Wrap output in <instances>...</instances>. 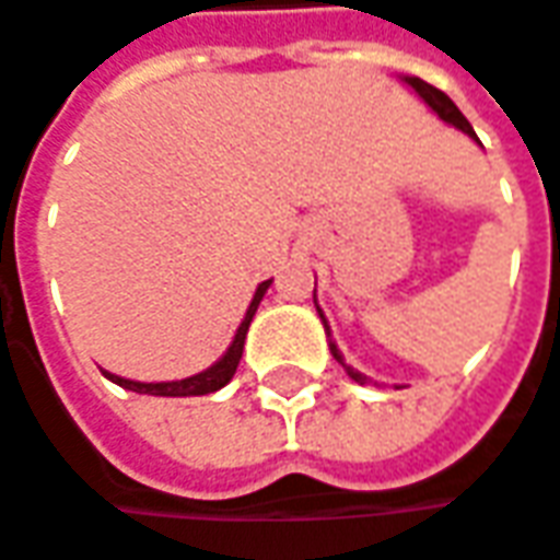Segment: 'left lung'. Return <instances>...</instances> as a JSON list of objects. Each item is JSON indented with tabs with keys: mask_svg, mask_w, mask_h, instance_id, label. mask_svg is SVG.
I'll use <instances>...</instances> for the list:
<instances>
[{
	"mask_svg": "<svg viewBox=\"0 0 560 560\" xmlns=\"http://www.w3.org/2000/svg\"><path fill=\"white\" fill-rule=\"evenodd\" d=\"M402 82L409 84L411 91H415V94H418V97H421V101H424V104H428V107H431L434 114L441 116L444 122H450V126H456L459 132H466V136H469L472 142H478L476 129L469 126V119L459 114V107H456V104H453V101L446 97L444 91H438L434 84L421 82V79H415V75H402ZM313 304H316V288H313ZM316 313H319V319H323V329H326V339H329V351H332V358H336V361H339V364L346 368L348 377L354 380V383H371V377H364L361 371H354L351 364H346L342 351H339V346H336V342H332V336H329V323H326V316H323V311H319V307H316Z\"/></svg>",
	"mask_w": 560,
	"mask_h": 560,
	"instance_id": "1",
	"label": "left lung"
}]
</instances>
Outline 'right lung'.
Instances as JSON below:
<instances>
[{"label":"right lung","instance_id":"add662e5","mask_svg":"<svg viewBox=\"0 0 560 560\" xmlns=\"http://www.w3.org/2000/svg\"><path fill=\"white\" fill-rule=\"evenodd\" d=\"M269 284H272V279L262 281V284L256 288V294H253V301H249V307H247V316H244V323L237 326V336H234V342L228 346V351H224V354L214 361L212 368H206V371H199V374H192V377L167 380V383H139V380L116 377V374H107V371H104V377L114 380L116 386H122V389H132V393H149V396H206V393H218L224 383H231L234 371H237V364H241V354H244V342H247L249 323H253V316H256V307H259L262 294L269 291Z\"/></svg>","mask_w":560,"mask_h":560}]
</instances>
